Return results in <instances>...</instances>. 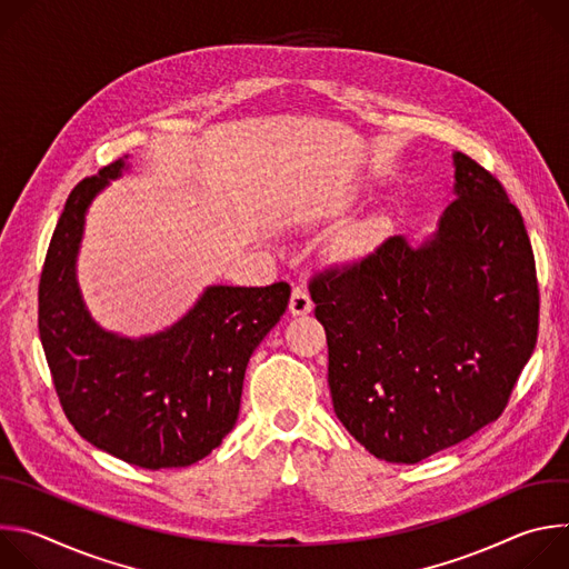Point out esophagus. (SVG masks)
I'll use <instances>...</instances> for the list:
<instances>
[{
	"mask_svg": "<svg viewBox=\"0 0 569 569\" xmlns=\"http://www.w3.org/2000/svg\"><path fill=\"white\" fill-rule=\"evenodd\" d=\"M290 312L292 315H306L312 310V301H310V295L306 292V288H295L292 295H290V303H288Z\"/></svg>",
	"mask_w": 569,
	"mask_h": 569,
	"instance_id": "1",
	"label": "esophagus"
}]
</instances>
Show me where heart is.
<instances>
[{"label":"heart","mask_w":569,"mask_h":569,"mask_svg":"<svg viewBox=\"0 0 569 569\" xmlns=\"http://www.w3.org/2000/svg\"><path fill=\"white\" fill-rule=\"evenodd\" d=\"M380 236H382V220L371 216V218L358 222L349 233H345V238L340 240V252L347 257L362 254L376 246Z\"/></svg>","instance_id":"1"}]
</instances>
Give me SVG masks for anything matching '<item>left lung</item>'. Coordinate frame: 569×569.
Wrapping results in <instances>:
<instances>
[{"label":"left lung","mask_w":569,"mask_h":569,"mask_svg":"<svg viewBox=\"0 0 569 569\" xmlns=\"http://www.w3.org/2000/svg\"><path fill=\"white\" fill-rule=\"evenodd\" d=\"M452 164L457 200L421 246L391 236L308 286L327 331L333 410L391 463H417L493 423L538 338L525 220L475 159L455 152Z\"/></svg>","instance_id":"1"}]
</instances>
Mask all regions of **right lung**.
<instances>
[{
  "label": "right lung",
  "mask_w": 569,
  "mask_h": 569,
  "mask_svg": "<svg viewBox=\"0 0 569 569\" xmlns=\"http://www.w3.org/2000/svg\"><path fill=\"white\" fill-rule=\"evenodd\" d=\"M123 171L128 154L69 193L40 277L38 329L80 437L139 468H182L236 426L248 362L286 312L290 286H209L169 329L143 338L99 327L80 295L76 261L92 200Z\"/></svg>",
  "instance_id": "add662e5"
}]
</instances>
